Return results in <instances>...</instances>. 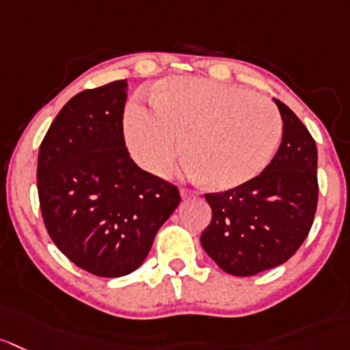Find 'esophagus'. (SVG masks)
Returning a JSON list of instances; mask_svg holds the SVG:
<instances>
[{"instance_id":"34e87169","label":"esophagus","mask_w":350,"mask_h":350,"mask_svg":"<svg viewBox=\"0 0 350 350\" xmlns=\"http://www.w3.org/2000/svg\"><path fill=\"white\" fill-rule=\"evenodd\" d=\"M180 194H182V198L184 199H191V198H199V192L198 191H192V189H187V187H184L180 191Z\"/></svg>"}]
</instances>
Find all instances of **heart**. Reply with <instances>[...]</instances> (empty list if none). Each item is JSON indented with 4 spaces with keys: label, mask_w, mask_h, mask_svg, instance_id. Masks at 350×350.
<instances>
[{
    "label": "heart",
    "mask_w": 350,
    "mask_h": 350,
    "mask_svg": "<svg viewBox=\"0 0 350 350\" xmlns=\"http://www.w3.org/2000/svg\"><path fill=\"white\" fill-rule=\"evenodd\" d=\"M152 108L134 101L125 111V141L149 172L166 175L184 149L185 163L215 191L258 177L280 146L277 106L239 85L172 77L152 91Z\"/></svg>",
    "instance_id": "1"
}]
</instances>
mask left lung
I'll return each mask as SVG.
<instances>
[{
  "instance_id": "obj_1",
  "label": "left lung",
  "mask_w": 350,
  "mask_h": 350,
  "mask_svg": "<svg viewBox=\"0 0 350 350\" xmlns=\"http://www.w3.org/2000/svg\"><path fill=\"white\" fill-rule=\"evenodd\" d=\"M275 103L284 134L271 163L239 187L206 194L213 216L201 245L223 271L235 277H251L288 261L314 221L316 142L287 105Z\"/></svg>"
}]
</instances>
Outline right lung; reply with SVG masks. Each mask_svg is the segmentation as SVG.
I'll return each mask as SVG.
<instances>
[{
    "label": "right lung",
    "instance_id": "right-lung-1",
    "mask_svg": "<svg viewBox=\"0 0 350 350\" xmlns=\"http://www.w3.org/2000/svg\"><path fill=\"white\" fill-rule=\"evenodd\" d=\"M127 81L79 92L39 148L38 192L46 230L96 277L137 269L159 227L180 204L177 185L144 172L125 148Z\"/></svg>",
    "mask_w": 350,
    "mask_h": 350
}]
</instances>
